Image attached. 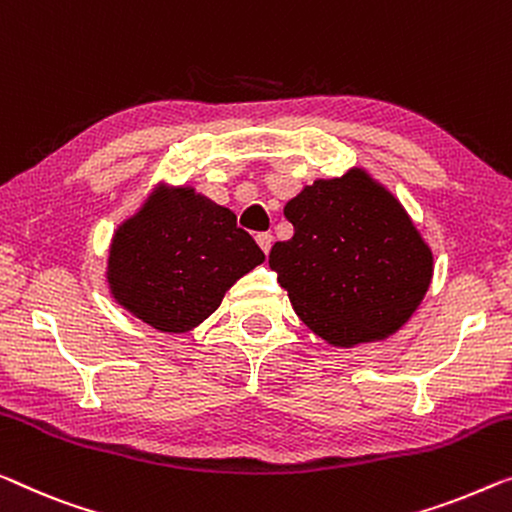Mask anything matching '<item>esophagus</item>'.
Listing matches in <instances>:
<instances>
[{
  "mask_svg": "<svg viewBox=\"0 0 512 512\" xmlns=\"http://www.w3.org/2000/svg\"><path fill=\"white\" fill-rule=\"evenodd\" d=\"M255 241H257V246L264 250V255L269 253L271 250V243H273V236L269 234V232H259L257 236H255Z\"/></svg>",
  "mask_w": 512,
  "mask_h": 512,
  "instance_id": "esophagus-1",
  "label": "esophagus"
}]
</instances>
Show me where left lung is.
<instances>
[{"mask_svg": "<svg viewBox=\"0 0 512 512\" xmlns=\"http://www.w3.org/2000/svg\"><path fill=\"white\" fill-rule=\"evenodd\" d=\"M294 225L269 266L296 315L335 347L381 340L418 308L432 253L402 204L363 170L319 179L287 202Z\"/></svg>", "mask_w": 512, "mask_h": 512, "instance_id": "8db88e82", "label": "left lung"}]
</instances>
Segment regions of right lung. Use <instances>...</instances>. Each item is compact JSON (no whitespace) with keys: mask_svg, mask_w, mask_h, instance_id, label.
<instances>
[{"mask_svg":"<svg viewBox=\"0 0 512 512\" xmlns=\"http://www.w3.org/2000/svg\"><path fill=\"white\" fill-rule=\"evenodd\" d=\"M264 262L236 216L193 188L160 190L112 239L110 292L163 333H183L218 308L243 273Z\"/></svg>","mask_w":512,"mask_h":512,"instance_id":"1","label":"right lung"}]
</instances>
